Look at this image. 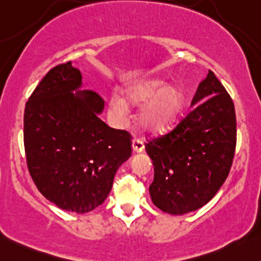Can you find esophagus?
Here are the masks:
<instances>
[{"instance_id": "1", "label": "esophagus", "mask_w": 261, "mask_h": 261, "mask_svg": "<svg viewBox=\"0 0 261 261\" xmlns=\"http://www.w3.org/2000/svg\"><path fill=\"white\" fill-rule=\"evenodd\" d=\"M132 149H133L134 153H142V151H144V143L139 139H133Z\"/></svg>"}]
</instances>
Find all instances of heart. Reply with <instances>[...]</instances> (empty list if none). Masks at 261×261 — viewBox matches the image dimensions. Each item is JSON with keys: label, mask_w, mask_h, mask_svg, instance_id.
<instances>
[{"label": "heart", "mask_w": 261, "mask_h": 261, "mask_svg": "<svg viewBox=\"0 0 261 261\" xmlns=\"http://www.w3.org/2000/svg\"><path fill=\"white\" fill-rule=\"evenodd\" d=\"M184 101L185 96L178 86H164L160 80H145L125 89L123 97L115 93L110 99V108L117 121L122 122L128 115V105H144L138 116L140 127L151 133H162L176 122Z\"/></svg>", "instance_id": "b5f03b06"}]
</instances>
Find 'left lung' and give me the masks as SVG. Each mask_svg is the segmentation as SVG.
<instances>
[{"label":"left lung","instance_id":"8db88e82","mask_svg":"<svg viewBox=\"0 0 261 261\" xmlns=\"http://www.w3.org/2000/svg\"><path fill=\"white\" fill-rule=\"evenodd\" d=\"M191 107L174 129L145 145L154 165L151 201L175 216L212 200L229 174L236 151L233 101L212 71L198 85Z\"/></svg>","mask_w":261,"mask_h":261}]
</instances>
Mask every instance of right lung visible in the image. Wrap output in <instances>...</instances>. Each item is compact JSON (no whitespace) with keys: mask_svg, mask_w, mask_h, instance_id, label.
I'll use <instances>...</instances> for the list:
<instances>
[{"mask_svg":"<svg viewBox=\"0 0 261 261\" xmlns=\"http://www.w3.org/2000/svg\"><path fill=\"white\" fill-rule=\"evenodd\" d=\"M81 87V72L71 61L61 64L44 76L24 110L29 174L46 200L76 213L103 203L132 154L129 134L99 119L101 96Z\"/></svg>","mask_w":261,"mask_h":261,"instance_id":"obj_1","label":"right lung"}]
</instances>
